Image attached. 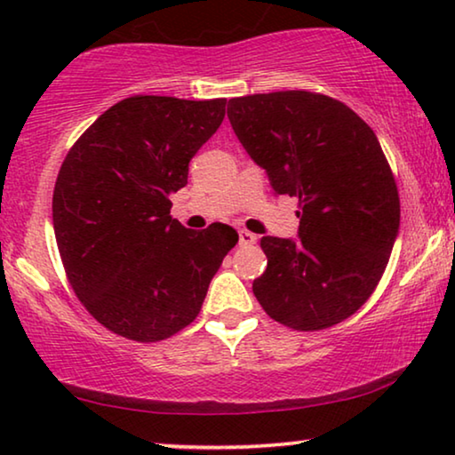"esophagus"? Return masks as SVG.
<instances>
[{
  "label": "esophagus",
  "mask_w": 455,
  "mask_h": 455,
  "mask_svg": "<svg viewBox=\"0 0 455 455\" xmlns=\"http://www.w3.org/2000/svg\"><path fill=\"white\" fill-rule=\"evenodd\" d=\"M238 242H240V246H252L254 242H257V235L246 232V229H242V232L238 234Z\"/></svg>",
  "instance_id": "34e87169"
}]
</instances>
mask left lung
<instances>
[{
	"instance_id": "8db88e82",
	"label": "left lung",
	"mask_w": 455,
	"mask_h": 455,
	"mask_svg": "<svg viewBox=\"0 0 455 455\" xmlns=\"http://www.w3.org/2000/svg\"><path fill=\"white\" fill-rule=\"evenodd\" d=\"M228 117L275 195L298 198V238L260 240L267 269L254 296L298 331L338 325L375 291L400 232L375 132L347 105L308 91L229 99Z\"/></svg>"
}]
</instances>
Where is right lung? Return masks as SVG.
I'll use <instances>...</instances> for the list:
<instances>
[{
  "label": "right lung",
  "instance_id": "1",
  "mask_svg": "<svg viewBox=\"0 0 455 455\" xmlns=\"http://www.w3.org/2000/svg\"><path fill=\"white\" fill-rule=\"evenodd\" d=\"M226 99L136 95L116 103L66 155L53 229L72 290L122 338L159 341L190 325L238 242L226 223L195 232L170 215L172 192L221 126Z\"/></svg>",
  "mask_w": 455,
  "mask_h": 455
}]
</instances>
